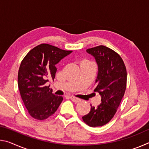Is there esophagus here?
Instances as JSON below:
<instances>
[{"instance_id": "obj_1", "label": "esophagus", "mask_w": 149, "mask_h": 149, "mask_svg": "<svg viewBox=\"0 0 149 149\" xmlns=\"http://www.w3.org/2000/svg\"><path fill=\"white\" fill-rule=\"evenodd\" d=\"M70 99L72 100L73 102H74L75 103H77V102H79L81 101V99H79V98H77L75 97H74V96H72L71 97H70Z\"/></svg>"}]
</instances>
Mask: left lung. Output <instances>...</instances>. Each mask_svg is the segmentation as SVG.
<instances>
[{"label":"left lung","instance_id":"1","mask_svg":"<svg viewBox=\"0 0 149 149\" xmlns=\"http://www.w3.org/2000/svg\"><path fill=\"white\" fill-rule=\"evenodd\" d=\"M86 51L98 65L94 91L101 96V103L96 108L91 104L89 113L82 119L90 127H100L112 119L119 107L126 89L127 71L122 58L110 48L100 45Z\"/></svg>","mask_w":149,"mask_h":149}]
</instances>
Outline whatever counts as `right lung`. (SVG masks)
<instances>
[{"label":"right lung","mask_w":149,"mask_h":149,"mask_svg":"<svg viewBox=\"0 0 149 149\" xmlns=\"http://www.w3.org/2000/svg\"><path fill=\"white\" fill-rule=\"evenodd\" d=\"M72 50H64L49 44H41L26 54L20 64L17 85L24 105L31 117L43 120L57 110L63 100L52 93L46 83L54 80L56 64Z\"/></svg>","instance_id":"right-lung-1"}]
</instances>
